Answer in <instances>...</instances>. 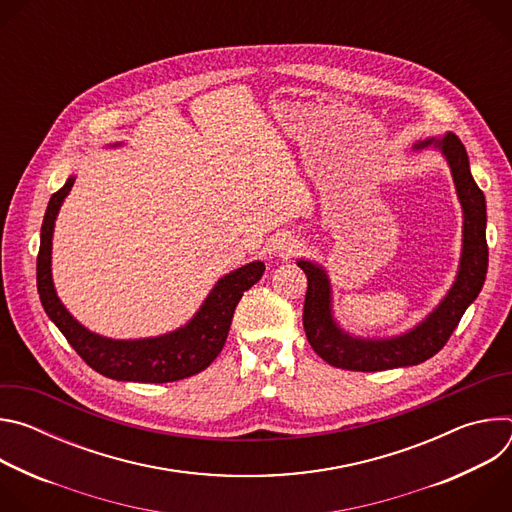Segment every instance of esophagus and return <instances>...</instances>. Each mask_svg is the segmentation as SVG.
Returning a JSON list of instances; mask_svg holds the SVG:
<instances>
[{"mask_svg": "<svg viewBox=\"0 0 512 512\" xmlns=\"http://www.w3.org/2000/svg\"><path fill=\"white\" fill-rule=\"evenodd\" d=\"M296 249H300V241H298L296 237H291V235H279V237H275L273 243H271V251H273L275 255H279V257L294 255Z\"/></svg>", "mask_w": 512, "mask_h": 512, "instance_id": "34e87169", "label": "esophagus"}]
</instances>
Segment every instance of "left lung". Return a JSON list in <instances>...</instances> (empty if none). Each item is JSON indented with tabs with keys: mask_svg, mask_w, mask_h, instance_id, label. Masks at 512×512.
<instances>
[{
	"mask_svg": "<svg viewBox=\"0 0 512 512\" xmlns=\"http://www.w3.org/2000/svg\"><path fill=\"white\" fill-rule=\"evenodd\" d=\"M421 150H433L446 160L462 206V251L456 277L440 304L413 328L393 336H356L334 314V291L326 267L318 261L298 259V267L308 275L304 330L316 354L332 367L375 373L413 367L431 358L444 348L484 285L488 269L486 200L472 178L466 148L448 131L442 137L413 143V152Z\"/></svg>",
	"mask_w": 512,
	"mask_h": 512,
	"instance_id": "8db88e82",
	"label": "left lung"
}]
</instances>
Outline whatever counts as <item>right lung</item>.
I'll return each mask as SVG.
<instances>
[{
	"label": "right lung",
	"mask_w": 512,
	"mask_h": 512,
	"mask_svg": "<svg viewBox=\"0 0 512 512\" xmlns=\"http://www.w3.org/2000/svg\"><path fill=\"white\" fill-rule=\"evenodd\" d=\"M113 143L111 148H117ZM75 174L52 194L40 231L36 283L44 312L91 369L115 381L172 383L204 371L223 350L235 308L245 291L265 273L263 261H251L218 279L194 316L176 330L148 338H109L83 326L60 302L52 279V237L56 216Z\"/></svg>",
	"instance_id": "1"
}]
</instances>
